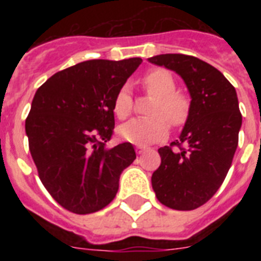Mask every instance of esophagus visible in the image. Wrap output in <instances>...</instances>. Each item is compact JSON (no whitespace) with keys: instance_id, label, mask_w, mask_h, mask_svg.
<instances>
[{"instance_id":"1","label":"esophagus","mask_w":261,"mask_h":261,"mask_svg":"<svg viewBox=\"0 0 261 261\" xmlns=\"http://www.w3.org/2000/svg\"><path fill=\"white\" fill-rule=\"evenodd\" d=\"M145 150H147V147H145V146H137V153H138V154H142V153Z\"/></svg>"}]
</instances>
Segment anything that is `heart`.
I'll use <instances>...</instances> for the list:
<instances>
[{
    "instance_id": "heart-1",
    "label": "heart",
    "mask_w": 261,
    "mask_h": 261,
    "mask_svg": "<svg viewBox=\"0 0 261 261\" xmlns=\"http://www.w3.org/2000/svg\"><path fill=\"white\" fill-rule=\"evenodd\" d=\"M149 92L157 96L150 108L149 118H133L119 126L118 134L123 141L137 146H147L167 138L169 123L178 126L186 122L190 112V101L180 92H176V83L171 71L154 69L143 77ZM133 108V98L127 85L119 89L114 101V111L120 119L126 118Z\"/></svg>"
}]
</instances>
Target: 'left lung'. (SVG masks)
I'll return each mask as SVG.
<instances>
[{
	"label": "left lung",
	"mask_w": 261,
	"mask_h": 261,
	"mask_svg": "<svg viewBox=\"0 0 261 261\" xmlns=\"http://www.w3.org/2000/svg\"><path fill=\"white\" fill-rule=\"evenodd\" d=\"M147 61L180 75L191 96L184 128L172 142L186 147H160L161 165L151 186L164 206L195 210L213 198L230 169L243 123L237 93L221 71L191 55L161 54Z\"/></svg>",
	"instance_id": "obj_1"
}]
</instances>
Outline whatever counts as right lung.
Returning a JSON list of instances; mask_svg holds the SVG:
<instances>
[{"label":"right lung","instance_id":"add662e5","mask_svg":"<svg viewBox=\"0 0 261 261\" xmlns=\"http://www.w3.org/2000/svg\"><path fill=\"white\" fill-rule=\"evenodd\" d=\"M141 58L92 59L55 73L36 90L25 120L30 151L50 195L74 214L112 202L122 172L137 155L130 142L106 146L114 101Z\"/></svg>","mask_w":261,"mask_h":261}]
</instances>
